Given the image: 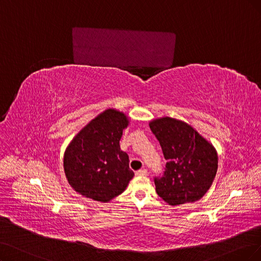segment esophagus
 I'll return each mask as SVG.
<instances>
[{"label":"esophagus","mask_w":261,"mask_h":261,"mask_svg":"<svg viewBox=\"0 0 261 261\" xmlns=\"http://www.w3.org/2000/svg\"><path fill=\"white\" fill-rule=\"evenodd\" d=\"M136 174H137L138 176H146V175H147V170H145V169L139 170V171H137Z\"/></svg>","instance_id":"1"}]
</instances>
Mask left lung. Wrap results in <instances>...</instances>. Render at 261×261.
Instances as JSON below:
<instances>
[{
  "label": "left lung",
  "instance_id": "left-lung-1",
  "mask_svg": "<svg viewBox=\"0 0 261 261\" xmlns=\"http://www.w3.org/2000/svg\"><path fill=\"white\" fill-rule=\"evenodd\" d=\"M168 161L162 177L155 178L158 196L170 205L194 203L213 184L218 155L213 144L185 121L160 117L149 121Z\"/></svg>",
  "mask_w": 261,
  "mask_h": 261
}]
</instances>
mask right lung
Returning <instances> with one entry per match:
<instances>
[{"mask_svg":"<svg viewBox=\"0 0 261 261\" xmlns=\"http://www.w3.org/2000/svg\"><path fill=\"white\" fill-rule=\"evenodd\" d=\"M129 123L123 112L108 109L73 138L64 151L63 168L76 192L105 203L125 190L134 173L119 141Z\"/></svg>","mask_w":261,"mask_h":261,"instance_id":"right-lung-1","label":"right lung"}]
</instances>
